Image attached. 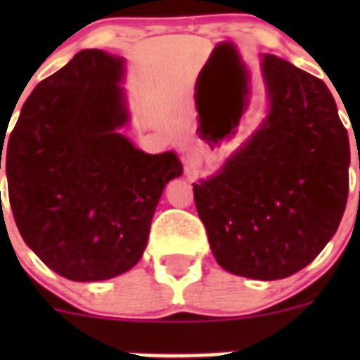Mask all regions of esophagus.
Here are the masks:
<instances>
[{
	"label": "esophagus",
	"mask_w": 360,
	"mask_h": 360,
	"mask_svg": "<svg viewBox=\"0 0 360 360\" xmlns=\"http://www.w3.org/2000/svg\"><path fill=\"white\" fill-rule=\"evenodd\" d=\"M184 165H186V171L189 173V171H195L200 167V158L196 157V155H193V153H186L184 155Z\"/></svg>",
	"instance_id": "obj_1"
}]
</instances>
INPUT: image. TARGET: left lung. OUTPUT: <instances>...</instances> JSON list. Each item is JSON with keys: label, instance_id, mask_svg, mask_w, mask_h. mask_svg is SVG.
I'll use <instances>...</instances> for the list:
<instances>
[{"label": "left lung", "instance_id": "obj_1", "mask_svg": "<svg viewBox=\"0 0 360 360\" xmlns=\"http://www.w3.org/2000/svg\"><path fill=\"white\" fill-rule=\"evenodd\" d=\"M262 77L266 117L193 191L218 265L274 281L314 262L335 234L348 200L349 141L321 79L270 53Z\"/></svg>", "mask_w": 360, "mask_h": 360}]
</instances>
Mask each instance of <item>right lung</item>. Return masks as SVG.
I'll use <instances>...</instances> for the list:
<instances>
[{
	"instance_id": "obj_1",
	"label": "right lung",
	"mask_w": 360,
	"mask_h": 360,
	"mask_svg": "<svg viewBox=\"0 0 360 360\" xmlns=\"http://www.w3.org/2000/svg\"><path fill=\"white\" fill-rule=\"evenodd\" d=\"M124 77V57L81 50L34 88L6 142L0 133L19 234L72 281H104L141 262L164 187L184 173L174 151L149 155L120 133Z\"/></svg>"
}]
</instances>
